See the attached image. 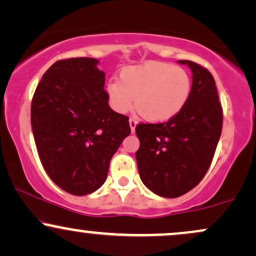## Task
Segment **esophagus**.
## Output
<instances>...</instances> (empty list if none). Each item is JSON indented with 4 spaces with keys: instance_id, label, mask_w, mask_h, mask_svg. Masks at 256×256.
<instances>
[{
    "instance_id": "esophagus-1",
    "label": "esophagus",
    "mask_w": 256,
    "mask_h": 256,
    "mask_svg": "<svg viewBox=\"0 0 256 256\" xmlns=\"http://www.w3.org/2000/svg\"><path fill=\"white\" fill-rule=\"evenodd\" d=\"M128 122H130L131 131L134 132V130H136V125H137V119L136 118H130V120H128Z\"/></svg>"
}]
</instances>
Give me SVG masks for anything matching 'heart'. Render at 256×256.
Segmentation results:
<instances>
[{
  "label": "heart",
  "mask_w": 256,
  "mask_h": 256,
  "mask_svg": "<svg viewBox=\"0 0 256 256\" xmlns=\"http://www.w3.org/2000/svg\"><path fill=\"white\" fill-rule=\"evenodd\" d=\"M107 92L119 113L130 110L136 98L138 112L150 122H161L177 116L188 104L192 79L182 67L149 61L122 70L119 82H110Z\"/></svg>",
  "instance_id": "obj_1"
}]
</instances>
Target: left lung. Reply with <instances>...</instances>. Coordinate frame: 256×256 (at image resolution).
Returning <instances> with one entry per match:
<instances>
[{"instance_id":"obj_1","label":"left lung","mask_w":256,"mask_h":256,"mask_svg":"<svg viewBox=\"0 0 256 256\" xmlns=\"http://www.w3.org/2000/svg\"><path fill=\"white\" fill-rule=\"evenodd\" d=\"M178 62L192 72L188 104L168 122L136 126L140 179L149 190L167 198L184 195L202 180L222 128V108L212 73L194 61Z\"/></svg>"}]
</instances>
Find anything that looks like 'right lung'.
Instances as JSON below:
<instances>
[{
    "instance_id": "1",
    "label": "right lung",
    "mask_w": 256,
    "mask_h": 256,
    "mask_svg": "<svg viewBox=\"0 0 256 256\" xmlns=\"http://www.w3.org/2000/svg\"><path fill=\"white\" fill-rule=\"evenodd\" d=\"M98 60H58L44 73L31 104V126L40 162L72 195L98 190L110 158L131 134L128 116L114 112Z\"/></svg>"
}]
</instances>
